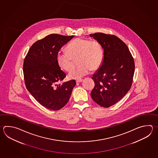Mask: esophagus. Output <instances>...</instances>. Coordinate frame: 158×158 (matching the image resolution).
<instances>
[{
	"mask_svg": "<svg viewBox=\"0 0 158 158\" xmlns=\"http://www.w3.org/2000/svg\"><path fill=\"white\" fill-rule=\"evenodd\" d=\"M82 81H83V79H77L76 81V82L77 83H81Z\"/></svg>",
	"mask_w": 158,
	"mask_h": 158,
	"instance_id": "obj_1",
	"label": "esophagus"
}]
</instances>
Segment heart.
Wrapping results in <instances>:
<instances>
[{
    "label": "heart",
    "mask_w": 158,
    "mask_h": 158,
    "mask_svg": "<svg viewBox=\"0 0 158 158\" xmlns=\"http://www.w3.org/2000/svg\"><path fill=\"white\" fill-rule=\"evenodd\" d=\"M76 60L79 64L69 74L71 79L81 78L100 68L103 60L102 47L96 40L78 38L68 44L66 51L59 52L57 56L59 66L66 71L71 70Z\"/></svg>",
    "instance_id": "b5f03b06"
}]
</instances>
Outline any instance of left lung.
Here are the masks:
<instances>
[{
  "mask_svg": "<svg viewBox=\"0 0 158 158\" xmlns=\"http://www.w3.org/2000/svg\"><path fill=\"white\" fill-rule=\"evenodd\" d=\"M90 37L99 42L104 51L103 62L92 77L94 87L91 97L103 107L117 103L129 91L135 73V62L126 43L114 35L96 32Z\"/></svg>",
  "mask_w": 158,
  "mask_h": 158,
  "instance_id": "obj_1",
  "label": "left lung"
}]
</instances>
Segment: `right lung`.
Returning a JSON list of instances; mask_svg holds the SVG:
<instances>
[{"label": "right lung", "mask_w": 158, "mask_h": 158, "mask_svg": "<svg viewBox=\"0 0 158 158\" xmlns=\"http://www.w3.org/2000/svg\"><path fill=\"white\" fill-rule=\"evenodd\" d=\"M74 35L52 34L35 42L23 61V72L26 88L43 106L61 109L68 103L76 84L75 80L63 83L66 74L57 60L60 49Z\"/></svg>", "instance_id": "right-lung-1"}]
</instances>
